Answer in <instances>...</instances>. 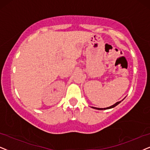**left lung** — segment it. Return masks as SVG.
Listing matches in <instances>:
<instances>
[{
	"instance_id": "obj_1",
	"label": "left lung",
	"mask_w": 150,
	"mask_h": 150,
	"mask_svg": "<svg viewBox=\"0 0 150 150\" xmlns=\"http://www.w3.org/2000/svg\"><path fill=\"white\" fill-rule=\"evenodd\" d=\"M124 99H125V98H124ZM124 99H123V100H124ZM123 100H121V101H122ZM121 101H118V102H117L116 103H115V104H114V105H113L110 106V107H107V108H97V107H92V108H93V109H98V110H105V109H112V108L115 107H116V106H117V105H119V104H120V102H121Z\"/></svg>"
}]
</instances>
